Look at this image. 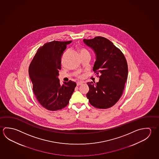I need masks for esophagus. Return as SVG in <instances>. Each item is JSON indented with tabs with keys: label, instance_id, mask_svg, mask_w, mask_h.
Masks as SVG:
<instances>
[{
	"label": "esophagus",
	"instance_id": "esophagus-1",
	"mask_svg": "<svg viewBox=\"0 0 159 159\" xmlns=\"http://www.w3.org/2000/svg\"><path fill=\"white\" fill-rule=\"evenodd\" d=\"M84 83L83 82H81V81H79L77 83V86H80L81 84H83Z\"/></svg>",
	"mask_w": 159,
	"mask_h": 159
}]
</instances>
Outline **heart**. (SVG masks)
<instances>
[{
	"label": "heart",
	"mask_w": 159,
	"mask_h": 159,
	"mask_svg": "<svg viewBox=\"0 0 159 159\" xmlns=\"http://www.w3.org/2000/svg\"><path fill=\"white\" fill-rule=\"evenodd\" d=\"M86 52H87V51L85 50H84V49H81V54H82V53H86Z\"/></svg>",
	"instance_id": "obj_1"
}]
</instances>
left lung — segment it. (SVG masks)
Here are the masks:
<instances>
[{
	"label": "left lung",
	"instance_id": "1",
	"mask_svg": "<svg viewBox=\"0 0 159 159\" xmlns=\"http://www.w3.org/2000/svg\"><path fill=\"white\" fill-rule=\"evenodd\" d=\"M83 42L94 51L95 61L93 70L100 75L97 83H87L89 90L86 97L95 108H109L122 94L128 76L126 60L120 49L104 37L84 39Z\"/></svg>",
	"mask_w": 159,
	"mask_h": 159
}]
</instances>
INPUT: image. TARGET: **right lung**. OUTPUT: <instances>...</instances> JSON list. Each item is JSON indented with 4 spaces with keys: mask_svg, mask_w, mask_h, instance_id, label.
I'll return each instance as SVG.
<instances>
[{
    "mask_svg": "<svg viewBox=\"0 0 159 159\" xmlns=\"http://www.w3.org/2000/svg\"><path fill=\"white\" fill-rule=\"evenodd\" d=\"M71 42L53 41L45 43L38 49L29 67L34 94L49 111H58L67 106L76 86L71 80L61 85L58 78L61 57Z\"/></svg>",
    "mask_w": 159,
    "mask_h": 159,
    "instance_id": "right-lung-1",
    "label": "right lung"
}]
</instances>
